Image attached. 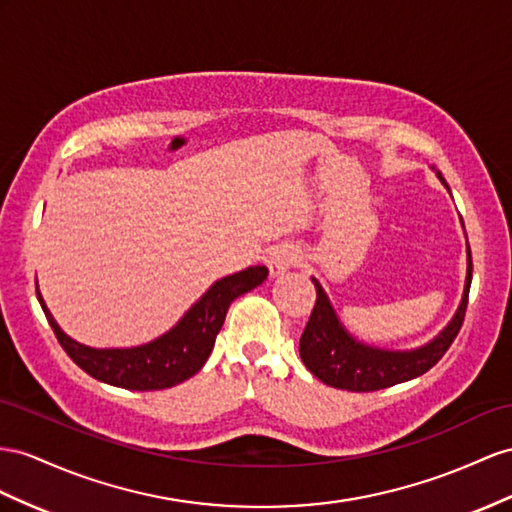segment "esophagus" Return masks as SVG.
<instances>
[{"instance_id":"1","label":"esophagus","mask_w":512,"mask_h":512,"mask_svg":"<svg viewBox=\"0 0 512 512\" xmlns=\"http://www.w3.org/2000/svg\"><path fill=\"white\" fill-rule=\"evenodd\" d=\"M300 253L294 244H277L270 248L266 255V266L272 277H279V274L287 272L292 266H296Z\"/></svg>"}]
</instances>
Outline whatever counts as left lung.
I'll return each mask as SVG.
<instances>
[{
    "label": "left lung",
    "instance_id": "left-lung-1",
    "mask_svg": "<svg viewBox=\"0 0 512 512\" xmlns=\"http://www.w3.org/2000/svg\"><path fill=\"white\" fill-rule=\"evenodd\" d=\"M441 183L448 188V183L439 175ZM450 190V188H448ZM469 264H467V281L461 307H458L452 322L445 326L443 333L432 339L424 348L411 352H391L378 350L372 346L359 344L352 339L344 326L339 324L335 311L326 298L318 279H311L316 285V305L311 309L309 322L300 335V359L305 368L320 378L324 385L346 391H378L387 389L404 381H411L426 374L432 365H437L439 359L448 352L452 342L461 331L467 300H469V285H471V251L467 246Z\"/></svg>",
    "mask_w": 512,
    "mask_h": 512
}]
</instances>
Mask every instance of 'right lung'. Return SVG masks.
Instances as JSON below:
<instances>
[{
	"instance_id": "1",
	"label": "right lung",
	"mask_w": 512,
	"mask_h": 512,
	"mask_svg": "<svg viewBox=\"0 0 512 512\" xmlns=\"http://www.w3.org/2000/svg\"><path fill=\"white\" fill-rule=\"evenodd\" d=\"M268 277L266 266H251L238 274H231L216 281L203 298L186 316L179 320L175 329L157 337L155 342L138 348L119 350H95L73 342L60 331L56 320L47 311L41 292L36 298L41 303L47 322L56 333V339L73 363L101 383L134 391H155L175 387L199 372L209 352L214 348L216 335L225 324L227 311L238 296L255 290Z\"/></svg>"
}]
</instances>
